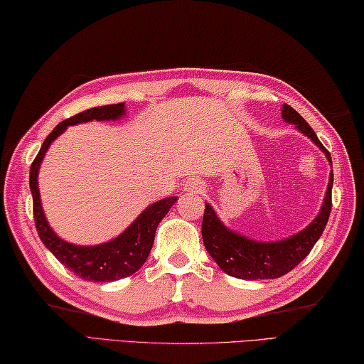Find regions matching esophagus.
Instances as JSON below:
<instances>
[{"label":"esophagus","mask_w":364,"mask_h":364,"mask_svg":"<svg viewBox=\"0 0 364 364\" xmlns=\"http://www.w3.org/2000/svg\"><path fill=\"white\" fill-rule=\"evenodd\" d=\"M182 188H183V192H186V193L195 195V193L203 192L205 186L198 181V178H188V181L183 182V187Z\"/></svg>","instance_id":"obj_1"}]
</instances>
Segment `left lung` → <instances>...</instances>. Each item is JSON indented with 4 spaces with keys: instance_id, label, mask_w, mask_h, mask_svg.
<instances>
[{
    "instance_id": "1",
    "label": "left lung",
    "mask_w": 364,
    "mask_h": 364,
    "mask_svg": "<svg viewBox=\"0 0 364 364\" xmlns=\"http://www.w3.org/2000/svg\"><path fill=\"white\" fill-rule=\"evenodd\" d=\"M282 119L285 122L294 124L296 130L306 135L321 151L331 161V154L319 141L318 135L309 127V124L291 106H282ZM332 183L333 174L331 172L329 183L323 200V206L318 216L309 223L305 229L296 232L295 235L277 242H258L229 229L219 219L210 203H205V216L201 224V237L203 243L216 261V264L232 277L245 279V281H263V279H277L290 272L294 267L305 259L311 252L314 243L323 235V230L329 219L332 208Z\"/></svg>"
}]
</instances>
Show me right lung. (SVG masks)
I'll use <instances>...</instances> for the list:
<instances>
[{
    "instance_id": "right-lung-1",
    "label": "right lung",
    "mask_w": 364,
    "mask_h": 364,
    "mask_svg": "<svg viewBox=\"0 0 364 364\" xmlns=\"http://www.w3.org/2000/svg\"><path fill=\"white\" fill-rule=\"evenodd\" d=\"M124 116H126V105L119 103L87 109L80 114L59 122L45 139L31 168L35 228H37L41 242L56 256L59 263H63L75 276L90 282H114L119 279L132 276L134 272L139 271L151 252L158 224L168 214L171 206L176 203L177 196H168V198L154 201L153 205L139 214V218L122 234H119L109 242L100 243V245H75V243H69L58 237L46 221L40 200L38 171L48 148L59 135L64 134V130L69 126L92 121H117Z\"/></svg>"
}]
</instances>
